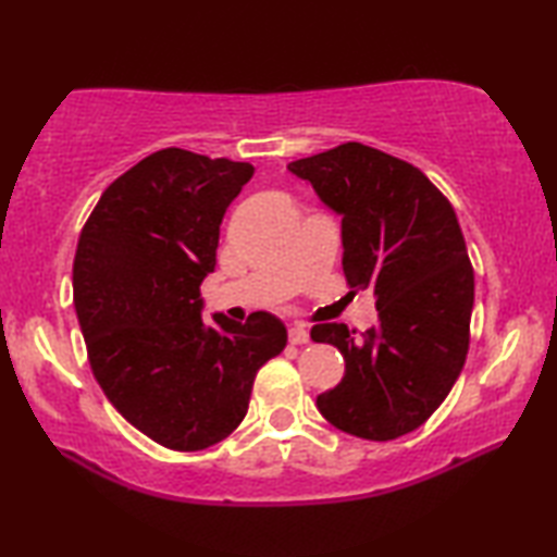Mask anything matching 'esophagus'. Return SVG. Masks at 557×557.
I'll list each match as a JSON object with an SVG mask.
<instances>
[{
    "label": "esophagus",
    "instance_id": "esophagus-1",
    "mask_svg": "<svg viewBox=\"0 0 557 557\" xmlns=\"http://www.w3.org/2000/svg\"><path fill=\"white\" fill-rule=\"evenodd\" d=\"M289 342L295 344V346L307 344V342H309V332H307V326H305V324H295V326H289Z\"/></svg>",
    "mask_w": 557,
    "mask_h": 557
}]
</instances>
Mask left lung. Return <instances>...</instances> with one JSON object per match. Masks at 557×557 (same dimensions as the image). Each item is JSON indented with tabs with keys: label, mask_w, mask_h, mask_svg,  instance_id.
Instances as JSON below:
<instances>
[{
	"label": "left lung",
	"mask_w": 557,
	"mask_h": 557,
	"mask_svg": "<svg viewBox=\"0 0 557 557\" xmlns=\"http://www.w3.org/2000/svg\"><path fill=\"white\" fill-rule=\"evenodd\" d=\"M342 215L344 275L371 289L379 326L314 324L342 351L336 388L317 395L334 428L363 440L418 430L459 379L469 351L474 270L457 213L418 166L361 143L287 164Z\"/></svg>",
	"instance_id": "8db88e82"
}]
</instances>
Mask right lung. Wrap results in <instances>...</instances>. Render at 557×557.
Segmentation results:
<instances>
[{
	"mask_svg": "<svg viewBox=\"0 0 557 557\" xmlns=\"http://www.w3.org/2000/svg\"><path fill=\"white\" fill-rule=\"evenodd\" d=\"M256 169L169 147L117 176L73 260V305L102 393L129 425L176 451L228 437L262 363L287 344L275 314L201 319L221 221Z\"/></svg>",
	"mask_w": 557,
	"mask_h": 557,
	"instance_id": "right-lung-1",
	"label": "right lung"
}]
</instances>
